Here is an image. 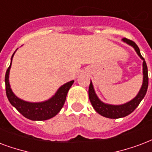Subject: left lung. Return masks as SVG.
<instances>
[{
  "label": "left lung",
  "instance_id": "left-lung-1",
  "mask_svg": "<svg viewBox=\"0 0 152 152\" xmlns=\"http://www.w3.org/2000/svg\"><path fill=\"white\" fill-rule=\"evenodd\" d=\"M122 40L128 45L132 46L135 49L138 56L143 60V84L135 98H133L132 100L128 101L127 103H125V104L114 105V104H105L99 99V97L97 96L96 93L94 90L93 84L91 81L88 88V96L92 107L96 110V112H98L99 115H101L104 117L110 118V119H119V118L125 117L131 114L138 107V105L143 99V97L145 96L148 87V67H147V64H146L144 58L141 56L140 48L132 40H128L127 38H124L122 39Z\"/></svg>",
  "mask_w": 152,
  "mask_h": 152
}]
</instances>
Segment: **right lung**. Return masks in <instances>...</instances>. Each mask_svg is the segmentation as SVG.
I'll return each instance as SVG.
<instances>
[{
    "label": "right lung",
    "mask_w": 152,
    "mask_h": 152,
    "mask_svg": "<svg viewBox=\"0 0 152 152\" xmlns=\"http://www.w3.org/2000/svg\"><path fill=\"white\" fill-rule=\"evenodd\" d=\"M15 53L16 52H14V53L12 56L11 63L7 69L6 73H5V79H4L5 90H6V95L9 101L22 115H24L28 120L41 121V120H49L51 118L54 117L63 107L68 90L70 89L74 83V80L69 81L60 87L55 95L48 100L33 103V102H28L20 99L13 93V91H12L9 80L12 61V57Z\"/></svg>",
    "instance_id": "right-lung-1"
}]
</instances>
